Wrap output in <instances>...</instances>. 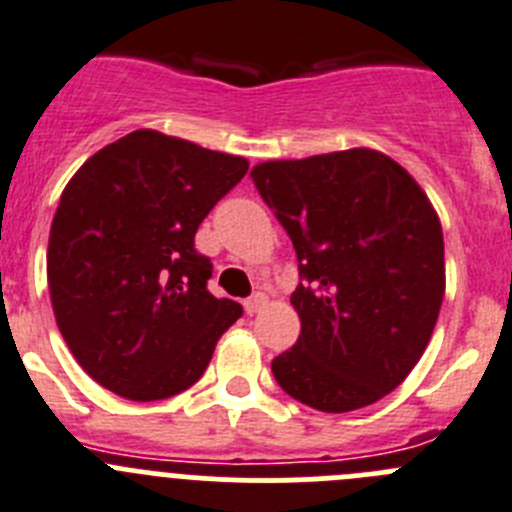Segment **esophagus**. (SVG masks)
Returning a JSON list of instances; mask_svg holds the SVG:
<instances>
[{"mask_svg":"<svg viewBox=\"0 0 512 512\" xmlns=\"http://www.w3.org/2000/svg\"><path fill=\"white\" fill-rule=\"evenodd\" d=\"M265 305H267V295H262V293H255V295H252V298L245 300V310L250 315L260 313V310L265 308Z\"/></svg>","mask_w":512,"mask_h":512,"instance_id":"1","label":"esophagus"}]
</instances>
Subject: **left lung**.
<instances>
[{
  "label": "left lung",
  "mask_w": 512,
  "mask_h": 512,
  "mask_svg": "<svg viewBox=\"0 0 512 512\" xmlns=\"http://www.w3.org/2000/svg\"><path fill=\"white\" fill-rule=\"evenodd\" d=\"M288 229L303 283L300 338L272 361L293 399L341 414L384 399L417 366L444 298L442 224L422 186L376 148L252 169Z\"/></svg>",
  "instance_id": "1"
}]
</instances>
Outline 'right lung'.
Here are the masks:
<instances>
[{
  "instance_id": "1",
  "label": "right lung",
  "mask_w": 512,
  "mask_h": 512,
  "mask_svg": "<svg viewBox=\"0 0 512 512\" xmlns=\"http://www.w3.org/2000/svg\"><path fill=\"white\" fill-rule=\"evenodd\" d=\"M245 156L138 128L62 189L47 285L62 338L90 379L131 401L197 384L242 305L207 290L194 234L247 174Z\"/></svg>"
}]
</instances>
